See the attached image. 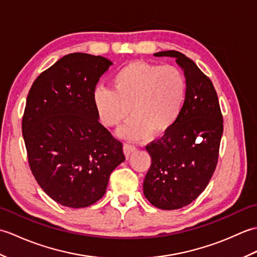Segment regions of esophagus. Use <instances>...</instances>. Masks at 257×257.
<instances>
[{"label":"esophagus","instance_id":"obj_1","mask_svg":"<svg viewBox=\"0 0 257 257\" xmlns=\"http://www.w3.org/2000/svg\"><path fill=\"white\" fill-rule=\"evenodd\" d=\"M136 149H137V148H136V147L133 146V145H129V144H124L123 145V154H124V156L127 157V158L130 155H132L134 151H136Z\"/></svg>","mask_w":257,"mask_h":257}]
</instances>
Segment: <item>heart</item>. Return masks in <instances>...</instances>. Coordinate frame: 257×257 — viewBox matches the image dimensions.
Instances as JSON below:
<instances>
[{
  "instance_id": "b5f03b06",
  "label": "heart",
  "mask_w": 257,
  "mask_h": 257,
  "mask_svg": "<svg viewBox=\"0 0 257 257\" xmlns=\"http://www.w3.org/2000/svg\"><path fill=\"white\" fill-rule=\"evenodd\" d=\"M112 90L97 87L92 101L98 117L108 128L118 127L123 139L143 141L154 134H167L180 117L187 96L183 73L171 65L144 61L124 65L111 78Z\"/></svg>"
}]
</instances>
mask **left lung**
<instances>
[{
  "mask_svg": "<svg viewBox=\"0 0 257 257\" xmlns=\"http://www.w3.org/2000/svg\"><path fill=\"white\" fill-rule=\"evenodd\" d=\"M154 56L176 58L187 80V96L176 124L146 147L151 166L144 194L156 207L177 210L193 202L209 184L219 158L223 118L214 86L193 61L177 51Z\"/></svg>",
  "mask_w": 257,
  "mask_h": 257,
  "instance_id": "1",
  "label": "left lung"
}]
</instances>
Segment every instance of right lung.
Instances as JSON below:
<instances>
[{
	"label": "right lung",
	"instance_id": "add662e5",
	"mask_svg": "<svg viewBox=\"0 0 257 257\" xmlns=\"http://www.w3.org/2000/svg\"><path fill=\"white\" fill-rule=\"evenodd\" d=\"M112 65L102 56L62 57L33 83L22 133L30 168L44 192L64 206L86 207L106 193L124 161L122 144L99 122L92 94Z\"/></svg>",
	"mask_w": 257,
	"mask_h": 257
}]
</instances>
